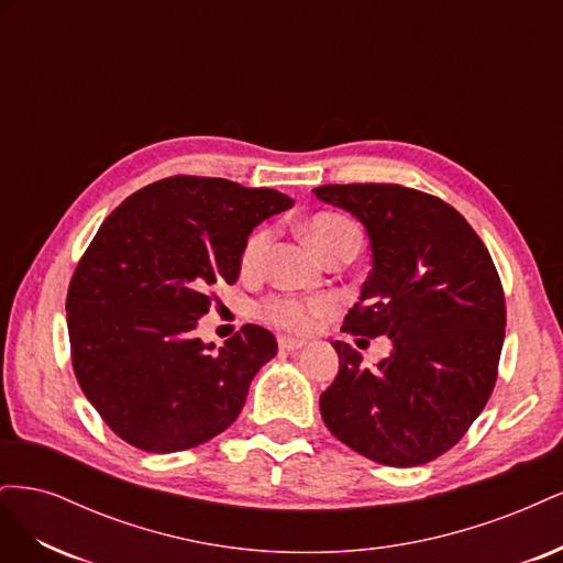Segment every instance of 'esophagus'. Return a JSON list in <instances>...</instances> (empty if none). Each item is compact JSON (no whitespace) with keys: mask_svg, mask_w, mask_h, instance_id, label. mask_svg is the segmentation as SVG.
I'll use <instances>...</instances> for the list:
<instances>
[{"mask_svg":"<svg viewBox=\"0 0 563 563\" xmlns=\"http://www.w3.org/2000/svg\"><path fill=\"white\" fill-rule=\"evenodd\" d=\"M302 347H305V340L288 338V335L279 338V350L282 352H296V350H302Z\"/></svg>","mask_w":563,"mask_h":563,"instance_id":"esophagus-1","label":"esophagus"}]
</instances>
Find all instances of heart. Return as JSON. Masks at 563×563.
I'll return each instance as SVG.
<instances>
[{
	"instance_id": "b5f03b06",
	"label": "heart",
	"mask_w": 563,
	"mask_h": 563,
	"mask_svg": "<svg viewBox=\"0 0 563 563\" xmlns=\"http://www.w3.org/2000/svg\"><path fill=\"white\" fill-rule=\"evenodd\" d=\"M345 234H360V232H356V228L343 216L321 213L308 223V240L319 251V255ZM269 240H272V232L267 228L255 230L249 236L244 253H242L244 269L261 267V263L265 261V253L269 249ZM333 308H335V302L331 298L302 300V298H294V296H275V298H267L261 305V317L277 329L305 333V331H310L321 317L333 312Z\"/></svg>"
}]
</instances>
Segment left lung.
I'll return each mask as SVG.
<instances>
[{"label":"left lung","mask_w":563,"mask_h":563,"mask_svg":"<svg viewBox=\"0 0 563 563\" xmlns=\"http://www.w3.org/2000/svg\"><path fill=\"white\" fill-rule=\"evenodd\" d=\"M352 213L373 269L343 331L387 335L376 371L335 340L338 376L319 397L335 439L380 465L416 467L446 453L486 406L505 340L503 284L467 220L451 203L404 185L314 187Z\"/></svg>","instance_id":"1"}]
</instances>
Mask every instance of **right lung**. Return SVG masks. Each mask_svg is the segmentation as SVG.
Instances as JSON below:
<instances>
[{
	"mask_svg": "<svg viewBox=\"0 0 563 563\" xmlns=\"http://www.w3.org/2000/svg\"><path fill=\"white\" fill-rule=\"evenodd\" d=\"M291 207L269 187L174 176L106 218L65 310L75 376L117 437L147 453H176L242 413L253 376L277 354L275 335L246 323L216 350L195 329L211 288L240 277L253 228Z\"/></svg>",
	"mask_w": 563,
	"mask_h": 563,
	"instance_id": "add662e5",
	"label": "right lung"
}]
</instances>
